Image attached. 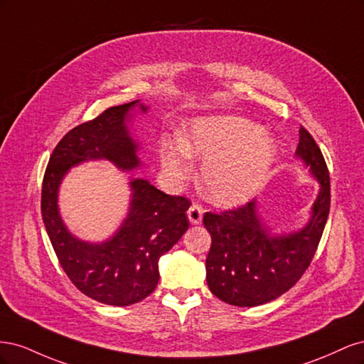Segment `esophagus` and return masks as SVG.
<instances>
[{
    "label": "esophagus",
    "mask_w": 364,
    "mask_h": 364,
    "mask_svg": "<svg viewBox=\"0 0 364 364\" xmlns=\"http://www.w3.org/2000/svg\"><path fill=\"white\" fill-rule=\"evenodd\" d=\"M202 217H203V208L193 203L188 209V220L191 225H199L202 223Z\"/></svg>",
    "instance_id": "esophagus-1"
}]
</instances>
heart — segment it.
<instances>
[{
  "mask_svg": "<svg viewBox=\"0 0 364 364\" xmlns=\"http://www.w3.org/2000/svg\"><path fill=\"white\" fill-rule=\"evenodd\" d=\"M277 142L249 119L215 117L197 119L181 139L164 138L159 147L162 171L179 182L190 176L193 156L205 159L203 193L211 202L234 206L259 190L277 158Z\"/></svg>",
  "mask_w": 364,
  "mask_h": 364,
  "instance_id": "obj_1",
  "label": "heart"
}]
</instances>
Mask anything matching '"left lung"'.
Returning a JSON list of instances; mask_svg holds the SVG:
<instances>
[{"instance_id":"left-lung-1","label":"left lung","mask_w":364,"mask_h":364,"mask_svg":"<svg viewBox=\"0 0 364 364\" xmlns=\"http://www.w3.org/2000/svg\"><path fill=\"white\" fill-rule=\"evenodd\" d=\"M294 156L318 183L302 228L274 230L261 215L258 199L235 211L203 215L213 238L206 282L220 301L235 306L270 302L290 290L310 266L329 214V173L321 149L304 127Z\"/></svg>"}]
</instances>
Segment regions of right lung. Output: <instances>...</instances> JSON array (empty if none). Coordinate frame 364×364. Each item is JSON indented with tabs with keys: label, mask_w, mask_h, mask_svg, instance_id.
Instances as JSON below:
<instances>
[{
	"label": "right lung",
	"mask_w": 364,
	"mask_h": 364,
	"mask_svg": "<svg viewBox=\"0 0 364 364\" xmlns=\"http://www.w3.org/2000/svg\"><path fill=\"white\" fill-rule=\"evenodd\" d=\"M149 107L141 100L109 107L92 121L74 127L54 149L42 183V218L65 273L83 294L106 305L136 304L156 289L159 258L186 232L190 202L159 191L147 179L129 178L127 215L103 241L74 235L59 208L60 185L83 162L107 161L119 171L142 162L134 123Z\"/></svg>",
	"instance_id": "add662e5"
}]
</instances>
